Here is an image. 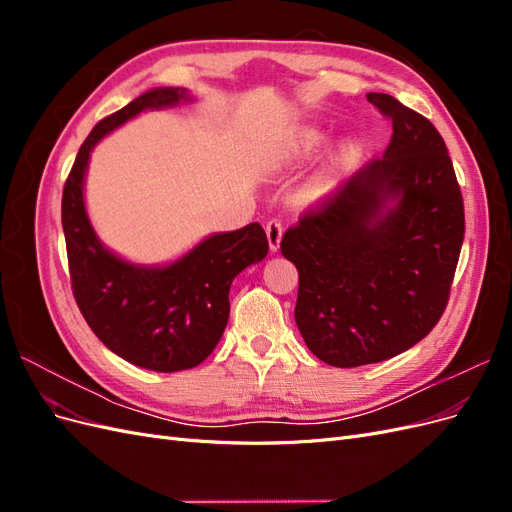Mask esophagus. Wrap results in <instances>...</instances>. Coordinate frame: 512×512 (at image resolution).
Here are the masks:
<instances>
[{
  "label": "esophagus",
  "mask_w": 512,
  "mask_h": 512,
  "mask_svg": "<svg viewBox=\"0 0 512 512\" xmlns=\"http://www.w3.org/2000/svg\"><path fill=\"white\" fill-rule=\"evenodd\" d=\"M265 230H267V239H269V250H271V252H277V250H280L282 235H284L282 222H280V220H271V222H267Z\"/></svg>",
  "instance_id": "esophagus-1"
}]
</instances>
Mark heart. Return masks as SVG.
Wrapping results in <instances>:
<instances>
[{
  "mask_svg": "<svg viewBox=\"0 0 512 512\" xmlns=\"http://www.w3.org/2000/svg\"><path fill=\"white\" fill-rule=\"evenodd\" d=\"M318 132L316 130H307L301 138H299V147L301 149H309V147H314L316 143H318Z\"/></svg>",
  "mask_w": 512,
  "mask_h": 512,
  "instance_id": "obj_1",
  "label": "heart"
}]
</instances>
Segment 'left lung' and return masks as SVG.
Returning <instances> with one entry per match:
<instances>
[{
	"label": "left lung",
	"instance_id": "obj_1",
	"mask_svg": "<svg viewBox=\"0 0 512 512\" xmlns=\"http://www.w3.org/2000/svg\"><path fill=\"white\" fill-rule=\"evenodd\" d=\"M367 100L393 121L389 147L280 243L299 271L294 320L333 367L386 361L436 327L466 232L440 132L389 94Z\"/></svg>",
	"mask_w": 512,
	"mask_h": 512
}]
</instances>
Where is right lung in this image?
I'll list each match as a JSON object with an SVG mask.
<instances>
[{
    "instance_id": "1",
    "label": "right lung",
    "mask_w": 512,
    "mask_h": 512,
    "mask_svg": "<svg viewBox=\"0 0 512 512\" xmlns=\"http://www.w3.org/2000/svg\"><path fill=\"white\" fill-rule=\"evenodd\" d=\"M188 100L185 89L158 87L104 117L81 145L61 196L72 292L83 318L108 350L162 374L192 369L218 346L230 314V284L267 256L265 230L252 222L207 237L170 265H132L100 243L83 188L89 153L108 132L147 108Z\"/></svg>"
}]
</instances>
